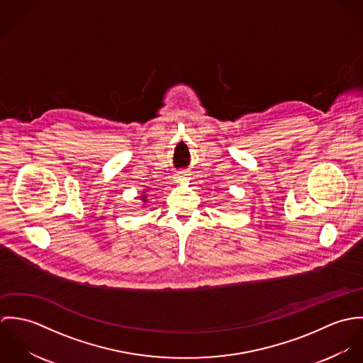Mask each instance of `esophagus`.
<instances>
[{
  "label": "esophagus",
  "mask_w": 363,
  "mask_h": 363,
  "mask_svg": "<svg viewBox=\"0 0 363 363\" xmlns=\"http://www.w3.org/2000/svg\"><path fill=\"white\" fill-rule=\"evenodd\" d=\"M186 176H189V174H187V172H183V170H182V172H177V173L174 174V182H177V183H179V182L184 180V179H186Z\"/></svg>",
  "instance_id": "esophagus-1"
}]
</instances>
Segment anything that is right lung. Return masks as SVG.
<instances>
[{"label":"right lung","instance_id":"obj_1","mask_svg":"<svg viewBox=\"0 0 363 363\" xmlns=\"http://www.w3.org/2000/svg\"><path fill=\"white\" fill-rule=\"evenodd\" d=\"M141 200H143L144 203H147V194H143V196H141Z\"/></svg>","mask_w":363,"mask_h":363}]
</instances>
